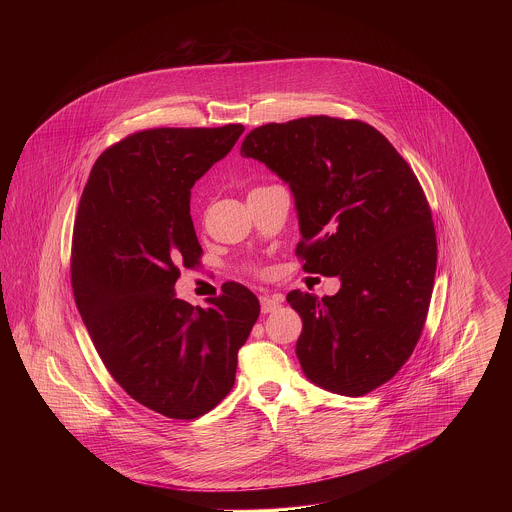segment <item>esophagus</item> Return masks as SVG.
<instances>
[{"label": "esophagus", "mask_w": 512, "mask_h": 512, "mask_svg": "<svg viewBox=\"0 0 512 512\" xmlns=\"http://www.w3.org/2000/svg\"><path fill=\"white\" fill-rule=\"evenodd\" d=\"M280 305H282V297L280 295H263L261 297V311L263 313H274Z\"/></svg>", "instance_id": "34e87169"}]
</instances>
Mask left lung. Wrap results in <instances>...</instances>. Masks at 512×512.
<instances>
[{
	"label": "left lung",
	"instance_id": "1",
	"mask_svg": "<svg viewBox=\"0 0 512 512\" xmlns=\"http://www.w3.org/2000/svg\"><path fill=\"white\" fill-rule=\"evenodd\" d=\"M240 153L290 184L303 270L340 276L336 295L293 290L297 359L324 390L359 397L409 361L436 276L432 211L409 163L374 126L303 117L245 136Z\"/></svg>",
	"mask_w": 512,
	"mask_h": 512
}]
</instances>
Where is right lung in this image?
Returning a JSON list of instances; mask_svg holds the SVG:
<instances>
[{
	"mask_svg": "<svg viewBox=\"0 0 512 512\" xmlns=\"http://www.w3.org/2000/svg\"><path fill=\"white\" fill-rule=\"evenodd\" d=\"M245 128H149L107 147L74 219L71 284L101 361L132 399L174 420L215 409L261 305L238 282L209 309L174 297L199 265L190 195Z\"/></svg>",
	"mask_w": 512,
	"mask_h": 512,
	"instance_id": "add662e5",
	"label": "right lung"
}]
</instances>
